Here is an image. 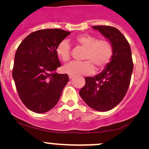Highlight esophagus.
Segmentation results:
<instances>
[{
    "mask_svg": "<svg viewBox=\"0 0 149 149\" xmlns=\"http://www.w3.org/2000/svg\"><path fill=\"white\" fill-rule=\"evenodd\" d=\"M73 77H74V75H73V74H69V78H70V79H71Z\"/></svg>",
    "mask_w": 149,
    "mask_h": 149,
    "instance_id": "1",
    "label": "esophagus"
}]
</instances>
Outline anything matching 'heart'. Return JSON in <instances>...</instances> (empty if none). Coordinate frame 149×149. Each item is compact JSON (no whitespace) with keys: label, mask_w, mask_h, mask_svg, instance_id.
<instances>
[{"label":"heart","mask_w":149,"mask_h":149,"mask_svg":"<svg viewBox=\"0 0 149 149\" xmlns=\"http://www.w3.org/2000/svg\"><path fill=\"white\" fill-rule=\"evenodd\" d=\"M74 42L85 48L82 61H72L66 64L63 70L70 74H89L97 69L105 67L112 58L114 50L111 42L107 40H98L88 34H81L75 37ZM71 46L67 40H62L56 48V55L64 62L70 58Z\"/></svg>","instance_id":"heart-1"}]
</instances>
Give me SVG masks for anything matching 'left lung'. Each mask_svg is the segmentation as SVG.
I'll return each mask as SVG.
<instances>
[{"label":"left lung","instance_id":"left-lung-1","mask_svg":"<svg viewBox=\"0 0 149 149\" xmlns=\"http://www.w3.org/2000/svg\"><path fill=\"white\" fill-rule=\"evenodd\" d=\"M109 40L114 54L111 61L101 73L85 78V86L79 95L87 105L98 111H107L118 105L129 88L133 70L130 46L125 37L117 28L93 26Z\"/></svg>","mask_w":149,"mask_h":149}]
</instances>
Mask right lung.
I'll return each instance as SVG.
<instances>
[{"label":"right lung","mask_w":149,"mask_h":149,"mask_svg":"<svg viewBox=\"0 0 149 149\" xmlns=\"http://www.w3.org/2000/svg\"><path fill=\"white\" fill-rule=\"evenodd\" d=\"M70 33L40 29L26 36L17 48L12 77L20 99L32 111L41 114L54 108L69 82L68 74L56 72L61 67L56 48Z\"/></svg>","instance_id":"1"}]
</instances>
